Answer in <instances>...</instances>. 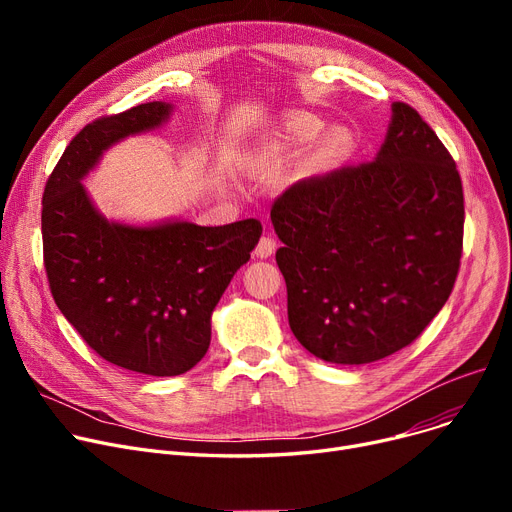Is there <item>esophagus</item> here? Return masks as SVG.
Listing matches in <instances>:
<instances>
[{"label": "esophagus", "mask_w": 512, "mask_h": 512, "mask_svg": "<svg viewBox=\"0 0 512 512\" xmlns=\"http://www.w3.org/2000/svg\"><path fill=\"white\" fill-rule=\"evenodd\" d=\"M274 251H276V238H274L272 234H263V236L259 238V242H257L255 255H257L259 259H267V257L274 255Z\"/></svg>", "instance_id": "esophagus-1"}]
</instances>
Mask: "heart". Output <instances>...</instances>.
<instances>
[{"label": "heart", "mask_w": 512, "mask_h": 512, "mask_svg": "<svg viewBox=\"0 0 512 512\" xmlns=\"http://www.w3.org/2000/svg\"><path fill=\"white\" fill-rule=\"evenodd\" d=\"M321 130V122L311 116H292L288 118L270 141H265L257 151V159L261 164L276 166L282 161L297 155L307 143H311L317 132ZM346 134L342 130H330L321 137L307 155V168L313 172H321L332 168L346 149Z\"/></svg>", "instance_id": "1"}]
</instances>
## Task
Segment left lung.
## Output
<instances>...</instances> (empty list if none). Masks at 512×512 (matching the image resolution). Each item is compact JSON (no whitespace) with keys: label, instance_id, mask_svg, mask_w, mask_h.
Wrapping results in <instances>:
<instances>
[{"label":"left lung","instance_id":"1","mask_svg":"<svg viewBox=\"0 0 512 512\" xmlns=\"http://www.w3.org/2000/svg\"><path fill=\"white\" fill-rule=\"evenodd\" d=\"M272 224L292 334L328 363L363 365L409 346L448 301L463 184L438 134L396 101L378 157L292 184Z\"/></svg>","mask_w":512,"mask_h":512}]
</instances>
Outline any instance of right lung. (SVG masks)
<instances>
[{
  "mask_svg": "<svg viewBox=\"0 0 512 512\" xmlns=\"http://www.w3.org/2000/svg\"><path fill=\"white\" fill-rule=\"evenodd\" d=\"M170 114V103L151 101L87 124L47 178L41 211L45 272L64 317L105 361L157 378L205 357L211 313L263 230L253 218L128 226L95 209L80 180L105 149Z\"/></svg>",
  "mask_w": 512,
  "mask_h": 512,
  "instance_id": "add662e5",
  "label": "right lung"
}]
</instances>
